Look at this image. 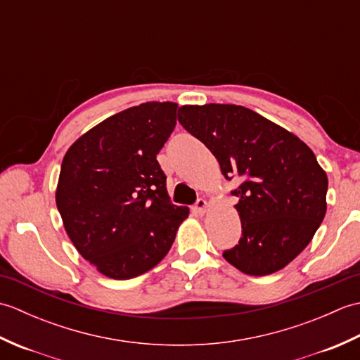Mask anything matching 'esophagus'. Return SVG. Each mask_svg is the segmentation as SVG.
<instances>
[{"mask_svg": "<svg viewBox=\"0 0 360 360\" xmlns=\"http://www.w3.org/2000/svg\"><path fill=\"white\" fill-rule=\"evenodd\" d=\"M193 210L198 213V215H204V213L207 212V201H205L204 198H200V200L196 201Z\"/></svg>", "mask_w": 360, "mask_h": 360, "instance_id": "34e87169", "label": "esophagus"}]
</instances>
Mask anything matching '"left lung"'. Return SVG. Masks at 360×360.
<instances>
[{
	"label": "left lung",
	"instance_id": "left-lung-1",
	"mask_svg": "<svg viewBox=\"0 0 360 360\" xmlns=\"http://www.w3.org/2000/svg\"><path fill=\"white\" fill-rule=\"evenodd\" d=\"M179 124L217 158L232 195L241 238L223 257L262 277L283 269L308 246L326 213L328 178L314 153L288 129L240 105H184Z\"/></svg>",
	"mask_w": 360,
	"mask_h": 360
}]
</instances>
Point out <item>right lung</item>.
<instances>
[{
  "instance_id": "add662e5",
  "label": "right lung",
  "mask_w": 360,
  "mask_h": 360,
  "mask_svg": "<svg viewBox=\"0 0 360 360\" xmlns=\"http://www.w3.org/2000/svg\"><path fill=\"white\" fill-rule=\"evenodd\" d=\"M173 102H147L105 119L66 151L56 192L65 231L105 277L150 271L188 207L174 205L156 155L176 125Z\"/></svg>"
}]
</instances>
